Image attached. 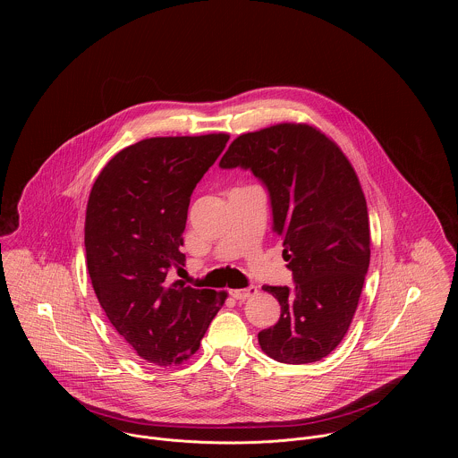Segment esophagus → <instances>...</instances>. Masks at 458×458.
<instances>
[{
    "label": "esophagus",
    "mask_w": 458,
    "mask_h": 458,
    "mask_svg": "<svg viewBox=\"0 0 458 458\" xmlns=\"http://www.w3.org/2000/svg\"><path fill=\"white\" fill-rule=\"evenodd\" d=\"M258 294V287L256 285H249L245 289H233L231 291V296L234 300H249L250 296H256Z\"/></svg>",
    "instance_id": "34e87169"
}]
</instances>
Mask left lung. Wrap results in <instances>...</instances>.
<instances>
[{
  "label": "left lung",
  "mask_w": 458,
  "mask_h": 458,
  "mask_svg": "<svg viewBox=\"0 0 458 458\" xmlns=\"http://www.w3.org/2000/svg\"><path fill=\"white\" fill-rule=\"evenodd\" d=\"M218 165L249 169L266 187L293 271V287H262L280 303L278 323L258 335L262 351L289 365L323 360L349 329L370 262L367 200L352 165L301 123L240 135Z\"/></svg>",
  "instance_id": "8db88e82"
}]
</instances>
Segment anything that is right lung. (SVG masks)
I'll return each mask as SVG.
<instances>
[{"label":"right lung","mask_w":458,"mask_h":458,"mask_svg":"<svg viewBox=\"0 0 458 458\" xmlns=\"http://www.w3.org/2000/svg\"><path fill=\"white\" fill-rule=\"evenodd\" d=\"M227 133L151 137L122 149L98 174L86 208L91 285L118 335L146 361L191 358L227 294L171 280L191 196Z\"/></svg>","instance_id":"right-lung-1"}]
</instances>
